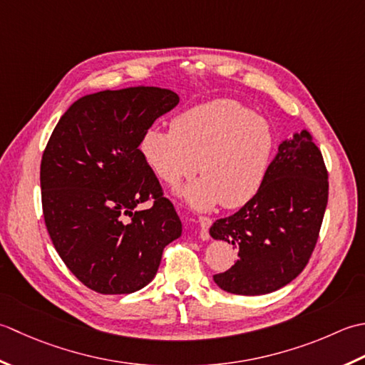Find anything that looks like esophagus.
<instances>
[{"label": "esophagus", "instance_id": "esophagus-1", "mask_svg": "<svg viewBox=\"0 0 365 365\" xmlns=\"http://www.w3.org/2000/svg\"><path fill=\"white\" fill-rule=\"evenodd\" d=\"M198 222H200V237H202L203 241H207L210 240V227L212 224V220L210 217H198Z\"/></svg>", "mask_w": 365, "mask_h": 365}]
</instances>
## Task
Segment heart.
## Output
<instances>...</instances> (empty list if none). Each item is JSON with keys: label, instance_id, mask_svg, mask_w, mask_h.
Here are the masks:
<instances>
[{"label": "heart", "instance_id": "obj_1", "mask_svg": "<svg viewBox=\"0 0 365 365\" xmlns=\"http://www.w3.org/2000/svg\"><path fill=\"white\" fill-rule=\"evenodd\" d=\"M276 135L264 118L242 103L217 99L178 115L172 129H148L140 153L163 182L175 185L197 172L202 178L178 190L185 203L211 211L233 210L257 195L269 170Z\"/></svg>", "mask_w": 365, "mask_h": 365}]
</instances>
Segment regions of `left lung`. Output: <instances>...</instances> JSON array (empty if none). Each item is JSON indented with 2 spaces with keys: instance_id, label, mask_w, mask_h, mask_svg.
I'll list each match as a JSON object with an SVG mask.
<instances>
[{
  "instance_id": "left-lung-1",
  "label": "left lung",
  "mask_w": 365,
  "mask_h": 365,
  "mask_svg": "<svg viewBox=\"0 0 365 365\" xmlns=\"http://www.w3.org/2000/svg\"><path fill=\"white\" fill-rule=\"evenodd\" d=\"M328 187L323 155L310 133L294 132L282 141L257 195L210 228L212 240L237 249L235 264L212 277L217 287L259 296L299 276L318 240Z\"/></svg>"
}]
</instances>
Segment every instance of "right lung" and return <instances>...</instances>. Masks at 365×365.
Listing matches in <instances>:
<instances>
[{"mask_svg": "<svg viewBox=\"0 0 365 365\" xmlns=\"http://www.w3.org/2000/svg\"><path fill=\"white\" fill-rule=\"evenodd\" d=\"M178 103L176 93L145 85L85 94L48 140L41 162L46 227L64 264L94 292L146 287L163 247L182 233L138 150L143 133ZM150 197V210H138Z\"/></svg>", "mask_w": 365, "mask_h": 365, "instance_id": "obj_1", "label": "right lung"}]
</instances>
